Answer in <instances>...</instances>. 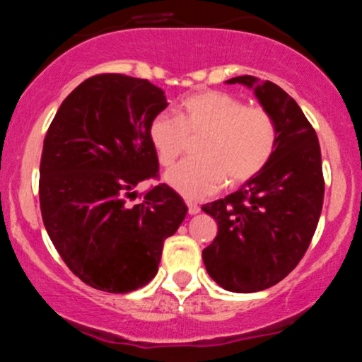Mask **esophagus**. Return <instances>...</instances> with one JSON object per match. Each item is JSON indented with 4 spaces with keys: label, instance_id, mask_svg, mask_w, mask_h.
I'll return each instance as SVG.
<instances>
[{
    "label": "esophagus",
    "instance_id": "1",
    "mask_svg": "<svg viewBox=\"0 0 362 362\" xmlns=\"http://www.w3.org/2000/svg\"><path fill=\"white\" fill-rule=\"evenodd\" d=\"M187 208H189V214H197L201 211L199 206H197L196 202H192V201H187Z\"/></svg>",
    "mask_w": 362,
    "mask_h": 362
}]
</instances>
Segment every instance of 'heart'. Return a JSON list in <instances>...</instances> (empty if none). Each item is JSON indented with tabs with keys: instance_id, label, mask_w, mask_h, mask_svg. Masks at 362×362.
<instances>
[{
	"instance_id": "obj_1",
	"label": "heart",
	"mask_w": 362,
	"mask_h": 362,
	"mask_svg": "<svg viewBox=\"0 0 362 362\" xmlns=\"http://www.w3.org/2000/svg\"><path fill=\"white\" fill-rule=\"evenodd\" d=\"M197 158L180 161L165 175L166 184L187 199H204L225 182L240 185L268 165L278 130L272 115L221 90H201L180 105V113L161 111L149 123V139L161 165L170 166L202 136Z\"/></svg>"
}]
</instances>
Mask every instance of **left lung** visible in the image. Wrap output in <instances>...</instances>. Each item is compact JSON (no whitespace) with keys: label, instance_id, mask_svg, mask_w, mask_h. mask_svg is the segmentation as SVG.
<instances>
[{"label":"left lung","instance_id":"obj_1","mask_svg":"<svg viewBox=\"0 0 362 362\" xmlns=\"http://www.w3.org/2000/svg\"><path fill=\"white\" fill-rule=\"evenodd\" d=\"M226 84L252 89L278 130L268 165L239 190L202 206L218 223L202 251L206 272L225 291L251 293L273 287L303 259L323 208L325 180L315 129L281 87L252 75Z\"/></svg>","mask_w":362,"mask_h":362}]
</instances>
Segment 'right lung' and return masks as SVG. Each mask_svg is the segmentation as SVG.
<instances>
[{
    "instance_id": "right-lung-1",
    "label": "right lung",
    "mask_w": 362,
    "mask_h": 362,
    "mask_svg": "<svg viewBox=\"0 0 362 362\" xmlns=\"http://www.w3.org/2000/svg\"><path fill=\"white\" fill-rule=\"evenodd\" d=\"M168 106L146 78L103 74L75 87L47 129L39 201L51 242L66 266L98 291L127 293L158 273L163 242L187 206L166 184L129 204L158 175L149 123Z\"/></svg>"
}]
</instances>
